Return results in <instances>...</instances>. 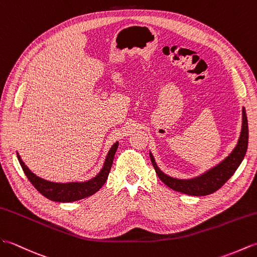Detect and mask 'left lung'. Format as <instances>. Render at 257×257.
I'll return each mask as SVG.
<instances>
[{
    "label": "left lung",
    "instance_id": "left-lung-1",
    "mask_svg": "<svg viewBox=\"0 0 257 257\" xmlns=\"http://www.w3.org/2000/svg\"><path fill=\"white\" fill-rule=\"evenodd\" d=\"M242 130L240 139L237 141V144L232 153L227 156L224 161L216 165L213 168L209 169L208 172L202 174L201 176L196 177L192 179H177L173 177L164 174L155 163L152 153H150L151 161L155 172L158 175L165 185H167L173 190L178 192L186 193L190 196H207L210 193H213L223 186L225 182L231 178V176L235 173L237 167L240 166L243 158L247 151L248 143V125H247V116L245 109L243 107L242 111Z\"/></svg>",
    "mask_w": 257,
    "mask_h": 257
}]
</instances>
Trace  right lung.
<instances>
[{"label": "right lung", "mask_w": 257, "mask_h": 257, "mask_svg": "<svg viewBox=\"0 0 257 257\" xmlns=\"http://www.w3.org/2000/svg\"><path fill=\"white\" fill-rule=\"evenodd\" d=\"M118 147V142L114 144L111 150L109 151L105 158L101 172L96 175L94 178L90 179L84 182H68V184H58V182L47 181L41 177L33 174L30 168H28L24 162L22 161L21 156L17 154V158L21 166L24 170V173L31 184L36 188V189L42 193L44 197H46L49 200L57 202H73L81 200L87 197L94 195L96 191L100 190V188L105 184L109 176L110 169L112 167L114 155H115L116 150Z\"/></svg>", "instance_id": "1"}]
</instances>
